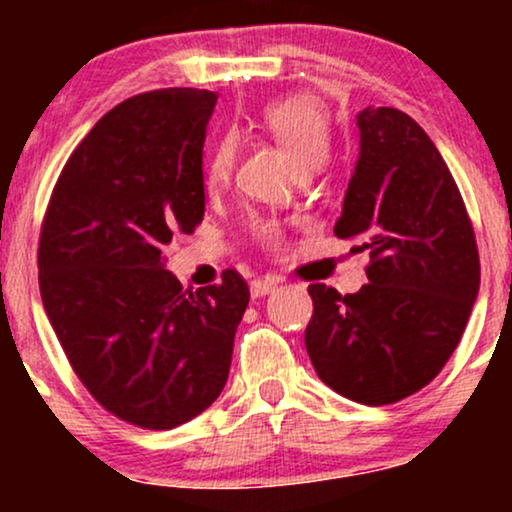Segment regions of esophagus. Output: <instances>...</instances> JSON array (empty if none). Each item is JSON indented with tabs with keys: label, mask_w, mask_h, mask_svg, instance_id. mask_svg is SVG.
<instances>
[{
	"label": "esophagus",
	"mask_w": 512,
	"mask_h": 512,
	"mask_svg": "<svg viewBox=\"0 0 512 512\" xmlns=\"http://www.w3.org/2000/svg\"><path fill=\"white\" fill-rule=\"evenodd\" d=\"M276 286H279V279H255L250 284V293L252 298H260V296H267V293H272Z\"/></svg>",
	"instance_id": "obj_1"
}]
</instances>
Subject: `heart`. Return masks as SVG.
I'll use <instances>...</instances> for the list:
<instances>
[{
  "label": "heart",
  "mask_w": 512,
  "mask_h": 512,
  "mask_svg": "<svg viewBox=\"0 0 512 512\" xmlns=\"http://www.w3.org/2000/svg\"><path fill=\"white\" fill-rule=\"evenodd\" d=\"M260 125L276 139V144L293 158L298 168H317L330 154L332 127L325 105L313 96H289L267 103L260 113ZM233 168V142L226 139L216 146L204 170V187L221 190ZM257 243L276 248L281 243V226L274 219L252 221Z\"/></svg>",
  "instance_id": "b5f03b06"
}]
</instances>
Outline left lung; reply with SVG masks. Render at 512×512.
<instances>
[{
    "mask_svg": "<svg viewBox=\"0 0 512 512\" xmlns=\"http://www.w3.org/2000/svg\"><path fill=\"white\" fill-rule=\"evenodd\" d=\"M361 151L334 233L368 252V284H310L305 349L325 385L395 404L426 387L460 344L479 293V250L460 190L431 137L397 108L356 117Z\"/></svg>",
    "mask_w": 512,
    "mask_h": 512,
    "instance_id": "8db88e82",
    "label": "left lung"
}]
</instances>
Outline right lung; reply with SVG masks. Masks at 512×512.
<instances>
[{
  "instance_id": "add662e5",
  "label": "right lung",
  "mask_w": 512,
  "mask_h": 512,
  "mask_svg": "<svg viewBox=\"0 0 512 512\" xmlns=\"http://www.w3.org/2000/svg\"><path fill=\"white\" fill-rule=\"evenodd\" d=\"M214 105L199 88L115 105L64 163L40 228V296L69 366L103 409L151 431L221 395L250 301L236 269L197 291L163 269V245L204 219Z\"/></svg>"
}]
</instances>
